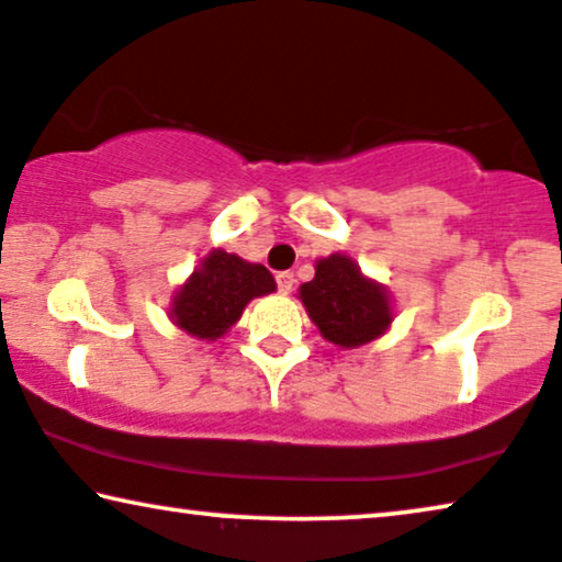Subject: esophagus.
<instances>
[{
	"label": "esophagus",
	"instance_id": "obj_1",
	"mask_svg": "<svg viewBox=\"0 0 562 562\" xmlns=\"http://www.w3.org/2000/svg\"><path fill=\"white\" fill-rule=\"evenodd\" d=\"M274 280H277V290H280L282 295H288L295 285V274L293 272H277Z\"/></svg>",
	"mask_w": 562,
	"mask_h": 562
}]
</instances>
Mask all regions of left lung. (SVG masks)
<instances>
[{
  "label": "left lung",
  "instance_id": "left-lung-1",
  "mask_svg": "<svg viewBox=\"0 0 562 562\" xmlns=\"http://www.w3.org/2000/svg\"><path fill=\"white\" fill-rule=\"evenodd\" d=\"M301 301L321 336L336 347H362L393 321L385 288L368 280L344 254L318 261L316 277L301 288Z\"/></svg>",
  "mask_w": 562,
  "mask_h": 562
}]
</instances>
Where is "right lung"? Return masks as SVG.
<instances>
[{"label":"right lung","instance_id":"add662e5","mask_svg":"<svg viewBox=\"0 0 562 562\" xmlns=\"http://www.w3.org/2000/svg\"><path fill=\"white\" fill-rule=\"evenodd\" d=\"M267 267L249 265L236 254L213 249L175 295L171 318L182 331L215 341L241 318L251 297L272 293Z\"/></svg>","mask_w":562,"mask_h":562}]
</instances>
